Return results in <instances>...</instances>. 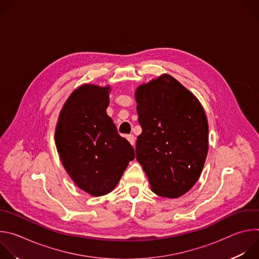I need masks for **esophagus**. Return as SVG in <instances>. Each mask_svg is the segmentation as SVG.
I'll use <instances>...</instances> for the list:
<instances>
[{
    "label": "esophagus",
    "instance_id": "1",
    "mask_svg": "<svg viewBox=\"0 0 259 259\" xmlns=\"http://www.w3.org/2000/svg\"><path fill=\"white\" fill-rule=\"evenodd\" d=\"M126 138H127L128 141L134 146V144H135V136H134L133 134H129V135L126 136Z\"/></svg>",
    "mask_w": 259,
    "mask_h": 259
}]
</instances>
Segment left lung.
Masks as SVG:
<instances>
[{"label": "left lung", "instance_id": "left-lung-1", "mask_svg": "<svg viewBox=\"0 0 259 259\" xmlns=\"http://www.w3.org/2000/svg\"><path fill=\"white\" fill-rule=\"evenodd\" d=\"M138 122L136 159L152 191L165 198L188 193L199 179L208 153V122L197 97L170 75L135 92Z\"/></svg>", "mask_w": 259, "mask_h": 259}]
</instances>
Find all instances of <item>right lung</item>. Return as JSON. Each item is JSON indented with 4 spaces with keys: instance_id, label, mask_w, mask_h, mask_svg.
<instances>
[{
    "instance_id": "1",
    "label": "right lung",
    "mask_w": 259,
    "mask_h": 259,
    "mask_svg": "<svg viewBox=\"0 0 259 259\" xmlns=\"http://www.w3.org/2000/svg\"><path fill=\"white\" fill-rule=\"evenodd\" d=\"M109 90L92 84L76 89L61 109L55 131L64 169L81 190L95 197L112 192L135 157L106 115Z\"/></svg>"
}]
</instances>
